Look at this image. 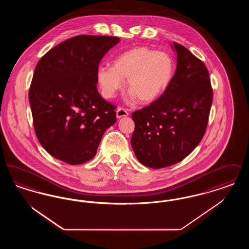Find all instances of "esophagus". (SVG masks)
Masks as SVG:
<instances>
[{
  "mask_svg": "<svg viewBox=\"0 0 249 249\" xmlns=\"http://www.w3.org/2000/svg\"><path fill=\"white\" fill-rule=\"evenodd\" d=\"M129 116V112L127 109L125 108H122V107H119L117 110V118L118 119H121V118H124V117H128Z\"/></svg>",
  "mask_w": 249,
  "mask_h": 249,
  "instance_id": "esophagus-1",
  "label": "esophagus"
}]
</instances>
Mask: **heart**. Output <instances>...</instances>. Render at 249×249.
I'll list each match as a JSON object with an SVG mask.
<instances>
[{
	"mask_svg": "<svg viewBox=\"0 0 249 249\" xmlns=\"http://www.w3.org/2000/svg\"><path fill=\"white\" fill-rule=\"evenodd\" d=\"M176 71L173 57L163 51L135 48L118 56L112 66H101L97 80L106 98H113L124 86L130 89V99L143 104L154 102L167 90Z\"/></svg>",
	"mask_w": 249,
	"mask_h": 249,
	"instance_id": "b5f03b06",
	"label": "heart"
}]
</instances>
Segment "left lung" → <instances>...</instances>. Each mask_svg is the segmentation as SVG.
<instances>
[{"label": "left lung", "mask_w": 249, "mask_h": 249, "mask_svg": "<svg viewBox=\"0 0 249 249\" xmlns=\"http://www.w3.org/2000/svg\"><path fill=\"white\" fill-rule=\"evenodd\" d=\"M178 64L165 92L132 113L130 143L137 160L160 169L184 160L201 142L213 102L209 72L189 49L174 43Z\"/></svg>", "instance_id": "1"}]
</instances>
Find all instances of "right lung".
Returning <instances> with one entry per match:
<instances>
[{"label":"right lung","instance_id":"add662e5","mask_svg":"<svg viewBox=\"0 0 249 249\" xmlns=\"http://www.w3.org/2000/svg\"><path fill=\"white\" fill-rule=\"evenodd\" d=\"M117 36H77L51 48L36 65L29 90L36 136L52 157L71 165L90 160L116 107L97 90L99 63Z\"/></svg>","mask_w":249,"mask_h":249}]
</instances>
